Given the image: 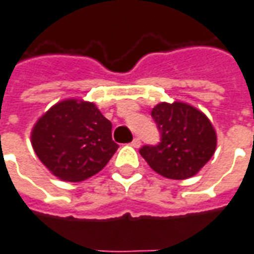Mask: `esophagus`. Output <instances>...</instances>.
<instances>
[{
  "label": "esophagus",
  "instance_id": "esophagus-1",
  "mask_svg": "<svg viewBox=\"0 0 254 254\" xmlns=\"http://www.w3.org/2000/svg\"><path fill=\"white\" fill-rule=\"evenodd\" d=\"M131 146H134V148H139V146H141V139H139V138H134V139H132V142H131Z\"/></svg>",
  "mask_w": 254,
  "mask_h": 254
}]
</instances>
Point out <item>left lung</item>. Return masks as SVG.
Here are the masks:
<instances>
[{"label": "left lung", "instance_id": "obj_1", "mask_svg": "<svg viewBox=\"0 0 254 254\" xmlns=\"http://www.w3.org/2000/svg\"><path fill=\"white\" fill-rule=\"evenodd\" d=\"M162 134L157 146L139 150L150 169L170 180H187L202 170L217 148V132L210 119L195 106L174 101L152 109Z\"/></svg>", "mask_w": 254, "mask_h": 254}]
</instances>
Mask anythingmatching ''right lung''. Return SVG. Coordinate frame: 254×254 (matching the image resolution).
I'll return each instance as SVG.
<instances>
[{"label":"right lung","instance_id":"add662e5","mask_svg":"<svg viewBox=\"0 0 254 254\" xmlns=\"http://www.w3.org/2000/svg\"><path fill=\"white\" fill-rule=\"evenodd\" d=\"M40 162L62 181L80 183L104 169L117 150L112 123L97 105L66 98L38 117L30 132Z\"/></svg>","mask_w":254,"mask_h":254}]
</instances>
